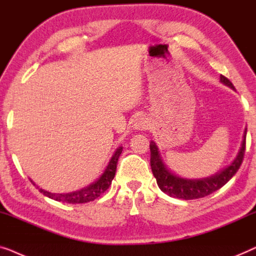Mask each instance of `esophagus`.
I'll use <instances>...</instances> for the list:
<instances>
[{"instance_id": "1", "label": "esophagus", "mask_w": 256, "mask_h": 256, "mask_svg": "<svg viewBox=\"0 0 256 256\" xmlns=\"http://www.w3.org/2000/svg\"><path fill=\"white\" fill-rule=\"evenodd\" d=\"M147 126H148V123H147L146 118L142 116L136 117L134 122H133V130L134 131H142V130L147 128Z\"/></svg>"}]
</instances>
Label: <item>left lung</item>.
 <instances>
[{
	"label": "left lung",
	"instance_id": "left-lung-1",
	"mask_svg": "<svg viewBox=\"0 0 256 256\" xmlns=\"http://www.w3.org/2000/svg\"><path fill=\"white\" fill-rule=\"evenodd\" d=\"M220 82L231 89H234L232 82L222 75H220ZM246 132L247 128H244L242 142H241L240 148L238 150L234 160L228 166H226L225 168H222V170L214 172V175L202 178H186L174 174L164 162L156 144L150 142V168H152V172L154 178H156V183L161 192L167 194L170 197L188 200L202 198V197L210 195L216 190L220 189L236 175L238 169L240 168L241 162H242L244 145H246Z\"/></svg>",
	"mask_w": 256,
	"mask_h": 256
}]
</instances>
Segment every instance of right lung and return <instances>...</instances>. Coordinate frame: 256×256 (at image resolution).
<instances>
[{"label": "right lung", "instance_id": "add662e5", "mask_svg": "<svg viewBox=\"0 0 256 256\" xmlns=\"http://www.w3.org/2000/svg\"><path fill=\"white\" fill-rule=\"evenodd\" d=\"M122 150H123V147L122 146L118 147V148L114 150L112 156H111L109 162H108V166L103 170L102 175H100L96 181H94L92 183H90V184L84 186V188H82L80 190H75V192H64V194L50 192L48 190H44L39 186L36 184L31 178L30 181L34 186H37V189H39V192H40L42 195L48 197V198L51 200L62 202V203H70V204L88 203V202H92L94 200L98 198V197L110 186L111 182H112V180L114 178V174H116L118 158H120Z\"/></svg>", "mask_w": 256, "mask_h": 256}]
</instances>
